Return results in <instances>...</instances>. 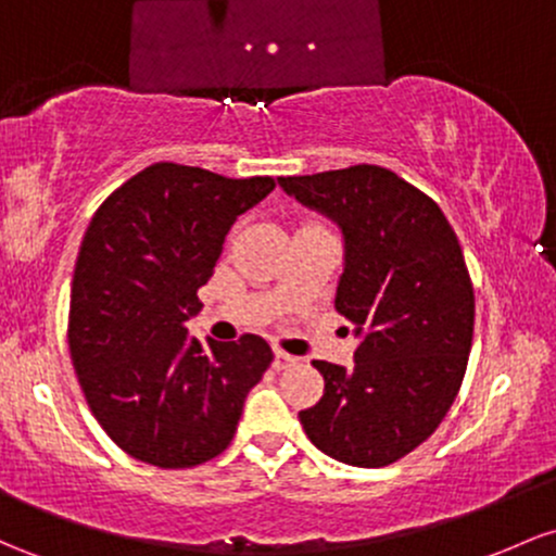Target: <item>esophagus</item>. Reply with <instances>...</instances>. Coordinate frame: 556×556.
<instances>
[{"label": "esophagus", "mask_w": 556, "mask_h": 556, "mask_svg": "<svg viewBox=\"0 0 556 556\" xmlns=\"http://www.w3.org/2000/svg\"><path fill=\"white\" fill-rule=\"evenodd\" d=\"M295 364H298V356H290V353H285L282 348H274V367L288 369V367H295Z\"/></svg>", "instance_id": "esophagus-1"}]
</instances>
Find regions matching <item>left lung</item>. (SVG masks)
Instances as JSON below:
<instances>
[{"mask_svg": "<svg viewBox=\"0 0 556 556\" xmlns=\"http://www.w3.org/2000/svg\"><path fill=\"white\" fill-rule=\"evenodd\" d=\"M279 187L343 231L334 308L362 338L351 369L314 362L325 395L298 417L332 459L393 465L435 432L465 380L475 292L459 240L435 200L382 166L279 176Z\"/></svg>", "mask_w": 556, "mask_h": 556, "instance_id": "1", "label": "left lung"}]
</instances>
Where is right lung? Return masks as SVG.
I'll use <instances>...</instances> for the list:
<instances>
[{
    "mask_svg": "<svg viewBox=\"0 0 556 556\" xmlns=\"http://www.w3.org/2000/svg\"><path fill=\"white\" fill-rule=\"evenodd\" d=\"M271 189V176L155 163L91 216L71 288L73 369L110 441L144 465L222 454L271 364L258 334L203 345L187 332L231 224Z\"/></svg>",
    "mask_w": 556,
    "mask_h": 556,
    "instance_id": "add662e5",
    "label": "right lung"
}]
</instances>
